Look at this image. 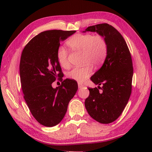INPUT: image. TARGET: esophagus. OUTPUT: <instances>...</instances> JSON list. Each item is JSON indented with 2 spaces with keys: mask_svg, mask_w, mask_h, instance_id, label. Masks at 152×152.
<instances>
[{
  "mask_svg": "<svg viewBox=\"0 0 152 152\" xmlns=\"http://www.w3.org/2000/svg\"><path fill=\"white\" fill-rule=\"evenodd\" d=\"M78 88L79 89H81V88H82L83 87V85L82 84V83H80V82L78 83Z\"/></svg>",
  "mask_w": 152,
  "mask_h": 152,
  "instance_id": "34e87169",
  "label": "esophagus"
}]
</instances>
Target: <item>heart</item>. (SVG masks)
I'll list each match as a JSON object with an SVG mask.
<instances>
[{
    "label": "heart",
    "mask_w": 152,
    "mask_h": 152,
    "mask_svg": "<svg viewBox=\"0 0 152 152\" xmlns=\"http://www.w3.org/2000/svg\"><path fill=\"white\" fill-rule=\"evenodd\" d=\"M67 46L72 50L82 52V66L74 67L67 73L70 79L82 82L91 75L93 66H99L104 63L108 53V44L101 34L78 33L66 42ZM58 63L63 68L69 66L68 51L63 46L58 47L56 51Z\"/></svg>",
    "instance_id": "b5f03b06"
}]
</instances>
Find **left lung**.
Returning a JSON list of instances; mask_svg holds the SVG:
<instances>
[{
  "instance_id": "8db88e82",
  "label": "left lung",
  "mask_w": 152,
  "mask_h": 152,
  "mask_svg": "<svg viewBox=\"0 0 152 152\" xmlns=\"http://www.w3.org/2000/svg\"><path fill=\"white\" fill-rule=\"evenodd\" d=\"M96 32L104 37L108 53L102 67L91 77L97 88H89L85 101L88 114L101 124L116 120L127 105L132 91L133 67L131 55L122 35L107 23L88 27L85 31ZM102 92H99V89Z\"/></svg>"
}]
</instances>
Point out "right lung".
<instances>
[{
    "label": "right lung",
    "instance_id": "add662e5",
    "mask_svg": "<svg viewBox=\"0 0 152 152\" xmlns=\"http://www.w3.org/2000/svg\"><path fill=\"white\" fill-rule=\"evenodd\" d=\"M75 32H42L32 38L22 51L19 74L23 97L33 117L46 127L59 124L78 90L74 80L63 81V74L56 57L60 42ZM57 79L62 82L61 86L53 89L51 84Z\"/></svg>",
    "mask_w": 152,
    "mask_h": 152
}]
</instances>
